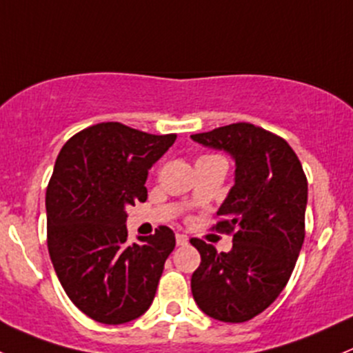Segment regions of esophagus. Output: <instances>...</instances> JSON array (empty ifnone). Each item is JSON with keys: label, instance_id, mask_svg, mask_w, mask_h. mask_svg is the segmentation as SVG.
Here are the masks:
<instances>
[{"label": "esophagus", "instance_id": "obj_1", "mask_svg": "<svg viewBox=\"0 0 353 353\" xmlns=\"http://www.w3.org/2000/svg\"><path fill=\"white\" fill-rule=\"evenodd\" d=\"M188 241H189V238H188V236H185V234H181V233L176 234V243H177V246L188 245Z\"/></svg>", "mask_w": 353, "mask_h": 353}]
</instances>
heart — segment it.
I'll use <instances>...</instances> for the list:
<instances>
[{
	"label": "heart",
	"mask_w": 353,
	"mask_h": 353,
	"mask_svg": "<svg viewBox=\"0 0 353 353\" xmlns=\"http://www.w3.org/2000/svg\"><path fill=\"white\" fill-rule=\"evenodd\" d=\"M204 157H209V156H204Z\"/></svg>",
	"instance_id": "1"
}]
</instances>
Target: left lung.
Masks as SVG:
<instances>
[{
    "label": "left lung",
    "instance_id": "left-lung-1",
    "mask_svg": "<svg viewBox=\"0 0 353 353\" xmlns=\"http://www.w3.org/2000/svg\"><path fill=\"white\" fill-rule=\"evenodd\" d=\"M191 139L236 162L234 185L214 226L233 233V248L218 253L203 239H191L201 254L192 296L211 319L241 323L268 308L292 276L305 239L307 176L285 139L253 123H231Z\"/></svg>",
    "mask_w": 353,
    "mask_h": 353
}]
</instances>
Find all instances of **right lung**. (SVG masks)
<instances>
[{
    "label": "right lung",
    "mask_w": 353,
    "mask_h": 353,
    "mask_svg": "<svg viewBox=\"0 0 353 353\" xmlns=\"http://www.w3.org/2000/svg\"><path fill=\"white\" fill-rule=\"evenodd\" d=\"M176 137L102 122L58 154L45 199L48 253L65 293L92 320L127 323L156 296L176 236L159 226L130 245L125 208L147 199L149 169Z\"/></svg>",
    "instance_id": "obj_1"
}]
</instances>
